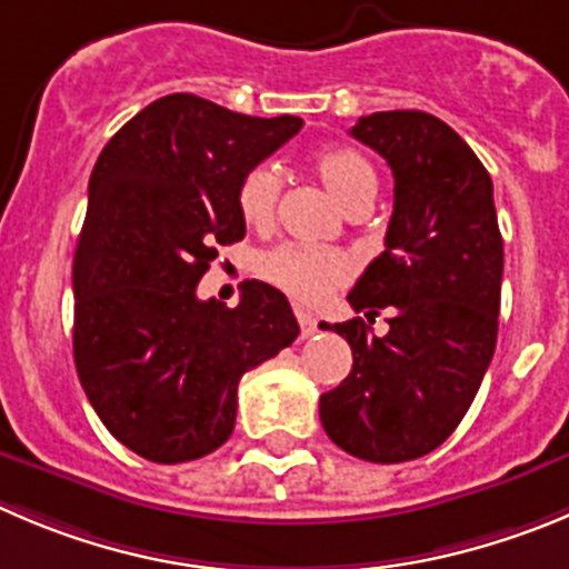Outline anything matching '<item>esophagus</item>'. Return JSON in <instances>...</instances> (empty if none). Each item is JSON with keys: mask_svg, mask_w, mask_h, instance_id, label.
I'll return each instance as SVG.
<instances>
[{"mask_svg": "<svg viewBox=\"0 0 569 569\" xmlns=\"http://www.w3.org/2000/svg\"><path fill=\"white\" fill-rule=\"evenodd\" d=\"M295 315H297V322H300V337L309 339L311 333L317 331L315 315H309V311H306V309H295Z\"/></svg>", "mask_w": 569, "mask_h": 569, "instance_id": "obj_1", "label": "esophagus"}]
</instances>
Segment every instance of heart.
<instances>
[{
    "label": "heart",
    "mask_w": 569,
    "mask_h": 569,
    "mask_svg": "<svg viewBox=\"0 0 569 569\" xmlns=\"http://www.w3.org/2000/svg\"><path fill=\"white\" fill-rule=\"evenodd\" d=\"M315 171L320 182L331 190L333 199L350 210L353 204L373 201L376 171L370 168L362 153L350 148H331L322 151L315 162ZM280 196V171L274 164L263 162L254 164L243 173L238 184V212L249 227L272 224L274 210H278ZM260 278L283 289L286 295L300 302H320L331 295L337 286L353 272V263L339 249L322 247H300V243H280V247L267 249L258 258Z\"/></svg>",
    "instance_id": "b5f03b06"
}]
</instances>
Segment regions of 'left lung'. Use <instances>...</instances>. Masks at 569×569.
<instances>
[{"mask_svg":"<svg viewBox=\"0 0 569 569\" xmlns=\"http://www.w3.org/2000/svg\"><path fill=\"white\" fill-rule=\"evenodd\" d=\"M396 179L385 252L348 302L362 317L328 326L348 339L353 368L322 392L328 438L370 463H405L438 449L463 421L497 345L502 236L493 184L477 153L427 111H376L350 129Z\"/></svg>","mask_w":569,"mask_h":569,"instance_id":"obj_1","label":"left lung"}]
</instances>
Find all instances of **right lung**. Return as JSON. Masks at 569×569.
I'll list each match as a JSON object with an SVG mask.
<instances>
[{"mask_svg": "<svg viewBox=\"0 0 569 569\" xmlns=\"http://www.w3.org/2000/svg\"><path fill=\"white\" fill-rule=\"evenodd\" d=\"M300 126L177 92L131 117L94 162L72 260V350L89 405L140 458L216 452L236 427L241 376L300 333L283 291L260 280L236 309L196 297L219 247L247 236L243 173Z\"/></svg>", "mask_w": 569, "mask_h": 569, "instance_id": "add662e5", "label": "right lung"}]
</instances>
